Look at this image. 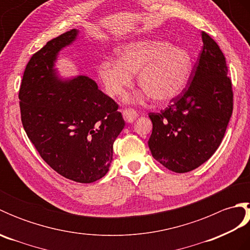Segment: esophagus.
<instances>
[{
	"instance_id": "34e87169",
	"label": "esophagus",
	"mask_w": 250,
	"mask_h": 250,
	"mask_svg": "<svg viewBox=\"0 0 250 250\" xmlns=\"http://www.w3.org/2000/svg\"><path fill=\"white\" fill-rule=\"evenodd\" d=\"M122 116H124V119L130 124L137 118V113L133 108H125L122 110Z\"/></svg>"
}]
</instances>
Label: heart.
Instances as JSON below:
<instances>
[{"mask_svg":"<svg viewBox=\"0 0 250 250\" xmlns=\"http://www.w3.org/2000/svg\"><path fill=\"white\" fill-rule=\"evenodd\" d=\"M116 52L118 59L106 58L98 65L99 79L111 98L121 97L136 73L139 86L158 103L176 98L187 86L192 59L184 47L142 40L120 46Z\"/></svg>","mask_w":250,"mask_h":250,"instance_id":"obj_1","label":"heart"}]
</instances>
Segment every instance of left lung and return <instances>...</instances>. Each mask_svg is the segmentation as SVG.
<instances>
[{
    "label": "left lung",
    "mask_w": 250,
    "mask_h": 250,
    "mask_svg": "<svg viewBox=\"0 0 250 250\" xmlns=\"http://www.w3.org/2000/svg\"><path fill=\"white\" fill-rule=\"evenodd\" d=\"M203 46L187 86L160 113H149L152 157L175 173L199 167L224 139L233 110V90L218 44L202 32Z\"/></svg>",
    "instance_id": "1"
}]
</instances>
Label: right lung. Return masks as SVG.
Here are the masks:
<instances>
[{
    "label": "right lung",
    "instance_id": "add662e5",
    "mask_svg": "<svg viewBox=\"0 0 250 250\" xmlns=\"http://www.w3.org/2000/svg\"><path fill=\"white\" fill-rule=\"evenodd\" d=\"M77 30L62 33L31 57L19 89L21 121L42 159L77 183L102 178L113 160V145L125 126L118 104L87 76L61 82L54 61Z\"/></svg>",
    "mask_w": 250,
    "mask_h": 250
}]
</instances>
